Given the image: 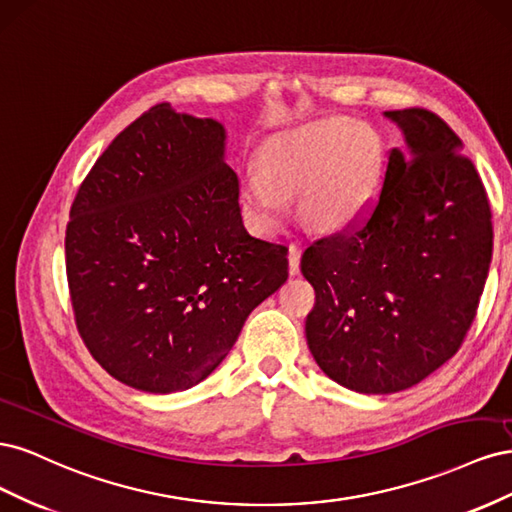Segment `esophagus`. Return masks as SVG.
Wrapping results in <instances>:
<instances>
[{"instance_id": "esophagus-1", "label": "esophagus", "mask_w": 512, "mask_h": 512, "mask_svg": "<svg viewBox=\"0 0 512 512\" xmlns=\"http://www.w3.org/2000/svg\"><path fill=\"white\" fill-rule=\"evenodd\" d=\"M299 265H301V247L290 245V250H288V271H290V275L299 273Z\"/></svg>"}]
</instances>
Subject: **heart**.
<instances>
[{"mask_svg": "<svg viewBox=\"0 0 512 512\" xmlns=\"http://www.w3.org/2000/svg\"><path fill=\"white\" fill-rule=\"evenodd\" d=\"M384 179L382 136L365 123L327 117L271 136L260 168L243 179L245 215L262 230L288 218L290 194L301 190L305 218L320 230L359 224L374 207Z\"/></svg>", "mask_w": 512, "mask_h": 512, "instance_id": "b5f03b06", "label": "heart"}]
</instances>
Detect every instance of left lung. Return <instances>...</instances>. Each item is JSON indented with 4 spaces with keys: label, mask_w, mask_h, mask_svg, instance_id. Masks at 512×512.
<instances>
[{
    "label": "left lung",
    "mask_w": 512,
    "mask_h": 512,
    "mask_svg": "<svg viewBox=\"0 0 512 512\" xmlns=\"http://www.w3.org/2000/svg\"><path fill=\"white\" fill-rule=\"evenodd\" d=\"M391 149L367 220L301 258L316 305L309 352L337 384L365 395L410 389L459 350L489 275L487 192L459 136L425 108L386 111Z\"/></svg>",
    "instance_id": "obj_1"
}]
</instances>
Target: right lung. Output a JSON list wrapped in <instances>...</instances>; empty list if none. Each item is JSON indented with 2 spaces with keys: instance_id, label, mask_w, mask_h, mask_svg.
Listing matches in <instances>:
<instances>
[{
  "instance_id": "right-lung-1",
  "label": "right lung",
  "mask_w": 512,
  "mask_h": 512,
  "mask_svg": "<svg viewBox=\"0 0 512 512\" xmlns=\"http://www.w3.org/2000/svg\"><path fill=\"white\" fill-rule=\"evenodd\" d=\"M66 271L91 356L132 389L166 395L218 369L252 309L288 280V247L245 230L222 123L158 104L85 177Z\"/></svg>"
}]
</instances>
